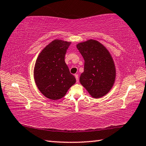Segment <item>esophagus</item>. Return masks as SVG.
Segmentation results:
<instances>
[{
  "instance_id": "esophagus-1",
  "label": "esophagus",
  "mask_w": 146,
  "mask_h": 146,
  "mask_svg": "<svg viewBox=\"0 0 146 146\" xmlns=\"http://www.w3.org/2000/svg\"><path fill=\"white\" fill-rule=\"evenodd\" d=\"M75 76L76 82H78V80H79V79H78V75H77V74H75Z\"/></svg>"
}]
</instances>
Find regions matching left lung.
Returning a JSON list of instances; mask_svg holds the SVG:
<instances>
[{
  "label": "left lung",
  "instance_id": "obj_1",
  "mask_svg": "<svg viewBox=\"0 0 146 146\" xmlns=\"http://www.w3.org/2000/svg\"><path fill=\"white\" fill-rule=\"evenodd\" d=\"M76 48L84 59L80 84L92 97H102L109 93L115 80L116 70L111 55L102 44L93 39L78 43Z\"/></svg>",
  "mask_w": 146,
  "mask_h": 146
}]
</instances>
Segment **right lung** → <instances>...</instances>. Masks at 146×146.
Masks as SVG:
<instances>
[{
  "label": "right lung",
  "instance_id": "right-lung-1",
  "mask_svg": "<svg viewBox=\"0 0 146 146\" xmlns=\"http://www.w3.org/2000/svg\"><path fill=\"white\" fill-rule=\"evenodd\" d=\"M70 42L55 40L39 54L34 68V78L39 91L46 97L58 100L76 82L64 60Z\"/></svg>",
  "mask_w": 146,
  "mask_h": 146
}]
</instances>
